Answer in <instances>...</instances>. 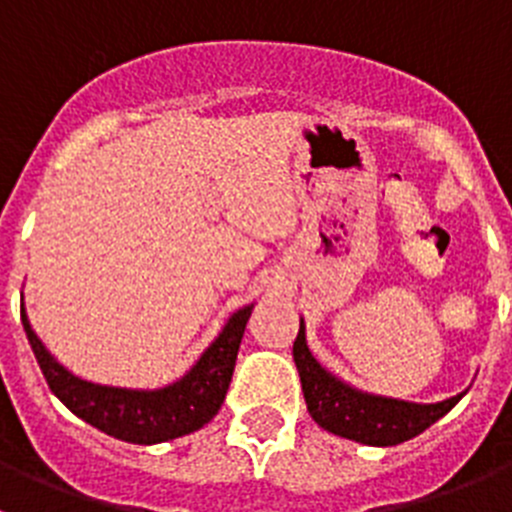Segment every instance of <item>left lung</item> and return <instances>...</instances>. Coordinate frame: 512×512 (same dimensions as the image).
I'll return each mask as SVG.
<instances>
[{
  "label": "left lung",
  "mask_w": 512,
  "mask_h": 512,
  "mask_svg": "<svg viewBox=\"0 0 512 512\" xmlns=\"http://www.w3.org/2000/svg\"><path fill=\"white\" fill-rule=\"evenodd\" d=\"M297 372H300L302 392H305L307 413L312 420L351 441L366 446H397L410 441L425 428H431L438 418L449 413L467 390L441 402H408L395 397L372 395V392L356 390L336 374H330L307 348L305 323L300 320V333L292 346Z\"/></svg>",
  "instance_id": "8db88e82"
}]
</instances>
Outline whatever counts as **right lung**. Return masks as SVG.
Returning <instances> with one entry per match:
<instances>
[{
	"label": "right lung",
	"instance_id": "right-lung-1",
	"mask_svg": "<svg viewBox=\"0 0 512 512\" xmlns=\"http://www.w3.org/2000/svg\"><path fill=\"white\" fill-rule=\"evenodd\" d=\"M251 310L253 302L235 310L215 341L205 348V354L184 377L158 390H130V387L87 382L58 364L43 341L35 336L25 305H20L22 328L53 395L71 413L107 436L140 443V446L187 436V433L200 431L202 425L215 418L233 379L235 359H238V348H241Z\"/></svg>",
	"mask_w": 512,
	"mask_h": 512
}]
</instances>
